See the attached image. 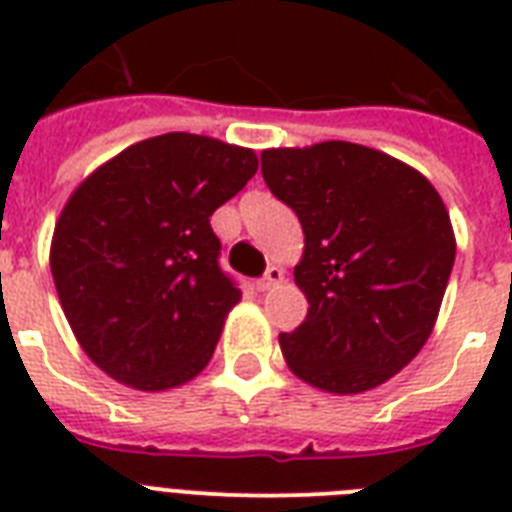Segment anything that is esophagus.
<instances>
[{
  "label": "esophagus",
  "mask_w": 512,
  "mask_h": 512,
  "mask_svg": "<svg viewBox=\"0 0 512 512\" xmlns=\"http://www.w3.org/2000/svg\"><path fill=\"white\" fill-rule=\"evenodd\" d=\"M281 281H284V271H281L279 265H271V268L257 279V289H260V292H268V289L279 287Z\"/></svg>",
  "instance_id": "esophagus-1"
}]
</instances>
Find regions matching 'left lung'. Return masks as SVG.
Wrapping results in <instances>:
<instances>
[{"label": "left lung", "mask_w": 512, "mask_h": 512, "mask_svg": "<svg viewBox=\"0 0 512 512\" xmlns=\"http://www.w3.org/2000/svg\"><path fill=\"white\" fill-rule=\"evenodd\" d=\"M260 162L305 233L295 281L311 308L279 335L289 369L329 393L377 388L436 324L454 265L444 201L417 170L345 140L273 148Z\"/></svg>", "instance_id": "obj_1"}]
</instances>
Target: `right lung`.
<instances>
[{"instance_id": "1", "label": "right lung", "mask_w": 512, "mask_h": 512, "mask_svg": "<svg viewBox=\"0 0 512 512\" xmlns=\"http://www.w3.org/2000/svg\"><path fill=\"white\" fill-rule=\"evenodd\" d=\"M257 172V156L167 132L92 172L68 199L50 268L87 356L138 390L175 388L207 366L241 289L209 217Z\"/></svg>"}]
</instances>
